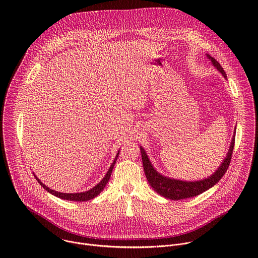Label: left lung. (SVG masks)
<instances>
[{"mask_svg": "<svg viewBox=\"0 0 258 258\" xmlns=\"http://www.w3.org/2000/svg\"><path fill=\"white\" fill-rule=\"evenodd\" d=\"M207 58L211 61L212 65L224 76L225 79H227V75L224 70V68L220 66V64L210 55H206ZM235 135H236V127L234 132V137L232 139V143L230 145V148L228 151V154L226 158L223 160L222 164L214 171L213 174L210 176L200 179V180H181L176 178H171L168 176H165L161 173H159L154 166L152 165L150 159L148 158L146 151L142 146H140V150L142 154V161L144 166V171L146 174L147 179H148L149 185L156 191L159 195L171 199V200H180V199H187L192 198L195 196H198L202 194L203 192L207 191L211 187H213L217 181L223 177V175L226 173L233 154L234 146H235Z\"/></svg>", "mask_w": 258, "mask_h": 258, "instance_id": "8db88e82", "label": "left lung"}]
</instances>
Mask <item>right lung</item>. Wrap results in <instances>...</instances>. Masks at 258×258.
Masks as SVG:
<instances>
[{
    "label": "right lung",
    "mask_w": 258,
    "mask_h": 258,
    "mask_svg": "<svg viewBox=\"0 0 258 258\" xmlns=\"http://www.w3.org/2000/svg\"><path fill=\"white\" fill-rule=\"evenodd\" d=\"M118 155H119V150H118V152H117V154H116V156H115V158H114L112 164L110 165V167H109L107 173H106L105 176L102 178V180H101L99 183H97V185H96L94 188H92V189H90V190H88V191H86V192H81V193H61V192H58V191H55V190L50 189L49 187H47V186L45 185V183H43V182L39 179V177H36V175H35L34 173H33V175H34V177L36 178V180H38V181L40 182V185H41L46 191H48L49 193H51L52 195H54V196H56V197H58V198H61V199H64V200H69V201H80V202L88 201V200H91V199H94L95 197H97V196L104 190L105 186L107 185V182L109 181L110 176H111V172H112V169H113V167H114V164L116 163V160H117Z\"/></svg>",
    "instance_id": "right-lung-1"
}]
</instances>
